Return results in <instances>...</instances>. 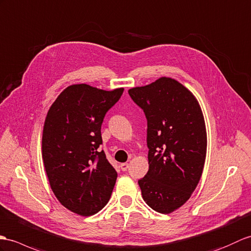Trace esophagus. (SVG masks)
Here are the masks:
<instances>
[{
    "label": "esophagus",
    "instance_id": "obj_1",
    "mask_svg": "<svg viewBox=\"0 0 251 251\" xmlns=\"http://www.w3.org/2000/svg\"><path fill=\"white\" fill-rule=\"evenodd\" d=\"M120 167L122 169V171H126L128 169V164H127V162H124V164H121Z\"/></svg>",
    "mask_w": 251,
    "mask_h": 251
}]
</instances>
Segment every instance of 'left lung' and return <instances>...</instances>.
I'll return each mask as SVG.
<instances>
[{"label": "left lung", "instance_id": "1", "mask_svg": "<svg viewBox=\"0 0 251 251\" xmlns=\"http://www.w3.org/2000/svg\"><path fill=\"white\" fill-rule=\"evenodd\" d=\"M148 120L149 171L138 180L154 211L170 214L188 201L204 168L207 137L195 95L176 79L161 77L128 90Z\"/></svg>", "mask_w": 251, "mask_h": 251}]
</instances>
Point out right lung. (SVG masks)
<instances>
[{
	"label": "right lung",
	"mask_w": 251,
	"mask_h": 251,
	"mask_svg": "<svg viewBox=\"0 0 251 251\" xmlns=\"http://www.w3.org/2000/svg\"><path fill=\"white\" fill-rule=\"evenodd\" d=\"M124 89L67 86L51 104L43 130V161L50 187L63 206L92 216L107 204L118 173L103 151L101 124Z\"/></svg>",
	"instance_id": "obj_1"
}]
</instances>
